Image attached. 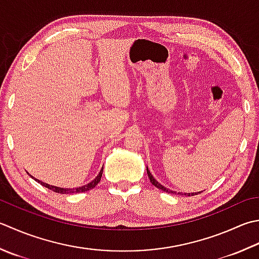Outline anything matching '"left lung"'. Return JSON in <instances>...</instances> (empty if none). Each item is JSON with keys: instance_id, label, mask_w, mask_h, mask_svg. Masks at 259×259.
<instances>
[{"instance_id": "obj_1", "label": "left lung", "mask_w": 259, "mask_h": 259, "mask_svg": "<svg viewBox=\"0 0 259 259\" xmlns=\"http://www.w3.org/2000/svg\"><path fill=\"white\" fill-rule=\"evenodd\" d=\"M147 174H148V177H149V180H150V182H151V184L155 185V186L157 187V189H159V190L164 191V192H167V193H173V194L176 193V192L171 191V190H168V189H167V187H165V186L161 185L160 183H158V181L155 180V177L153 176V174L150 173V170L148 169V167H147ZM197 193H200V192H195V193H184V195L187 194V196H191V195H196ZM177 194H182V193H177Z\"/></svg>"}]
</instances>
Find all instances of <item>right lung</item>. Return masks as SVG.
<instances>
[{"label":"right lung","mask_w":259,"mask_h":259,"mask_svg":"<svg viewBox=\"0 0 259 259\" xmlns=\"http://www.w3.org/2000/svg\"><path fill=\"white\" fill-rule=\"evenodd\" d=\"M102 173H103V167H102V168H101V170H100V173L98 174V176H96L93 181H91L89 184L83 185V186H79V187H75V189H74V187H73V189H67V187H58V186L49 185V184H47V183H44V182H41L40 180L34 179V177L31 176V175H30V176H31L35 182H38L39 184H41L42 186L47 187V189L56 192V193H60V194H72V193H80V192H86V191L92 190L93 187H95L96 185H98V183L101 181V177H102Z\"/></svg>","instance_id":"obj_1"}]
</instances>
